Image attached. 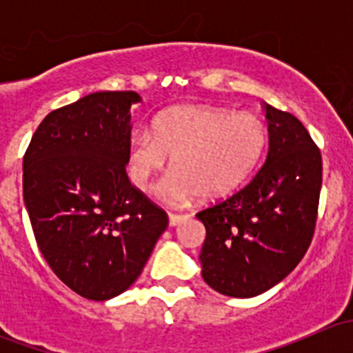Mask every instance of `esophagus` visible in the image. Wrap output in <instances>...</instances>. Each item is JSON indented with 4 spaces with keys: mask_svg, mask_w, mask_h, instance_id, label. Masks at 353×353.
<instances>
[{
    "mask_svg": "<svg viewBox=\"0 0 353 353\" xmlns=\"http://www.w3.org/2000/svg\"><path fill=\"white\" fill-rule=\"evenodd\" d=\"M188 219H190V215H186V213H169V225L176 227Z\"/></svg>",
    "mask_w": 353,
    "mask_h": 353,
    "instance_id": "esophagus-1",
    "label": "esophagus"
}]
</instances>
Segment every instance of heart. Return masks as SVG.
I'll use <instances>...</instances> for the list:
<instances>
[{"instance_id":"b5f03b06","label":"heart","mask_w":353,"mask_h":353,"mask_svg":"<svg viewBox=\"0 0 353 353\" xmlns=\"http://www.w3.org/2000/svg\"><path fill=\"white\" fill-rule=\"evenodd\" d=\"M268 133L254 114L184 105L162 114L154 133L137 131L130 143V177L143 188L174 157V172L157 186L170 203L203 194L219 199L239 190L265 155Z\"/></svg>"}]
</instances>
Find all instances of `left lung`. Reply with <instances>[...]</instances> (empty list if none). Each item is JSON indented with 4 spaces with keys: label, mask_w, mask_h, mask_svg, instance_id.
Instances as JSON below:
<instances>
[{
    "label": "left lung",
    "mask_w": 353,
    "mask_h": 353,
    "mask_svg": "<svg viewBox=\"0 0 353 353\" xmlns=\"http://www.w3.org/2000/svg\"><path fill=\"white\" fill-rule=\"evenodd\" d=\"M268 157L254 177L215 205L199 210L206 229L203 280L229 297H254L301 263L314 236L323 160L304 124L265 104Z\"/></svg>",
    "instance_id": "obj_1"
}]
</instances>
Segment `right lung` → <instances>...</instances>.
Instances as JSON below:
<instances>
[{
  "label": "right lung",
  "mask_w": 353,
  "mask_h": 353,
  "mask_svg": "<svg viewBox=\"0 0 353 353\" xmlns=\"http://www.w3.org/2000/svg\"><path fill=\"white\" fill-rule=\"evenodd\" d=\"M137 92H95L49 112L23 155V199L35 243L59 280L90 301L123 294L169 225L130 183Z\"/></svg>",
  "instance_id": "1"
}]
</instances>
